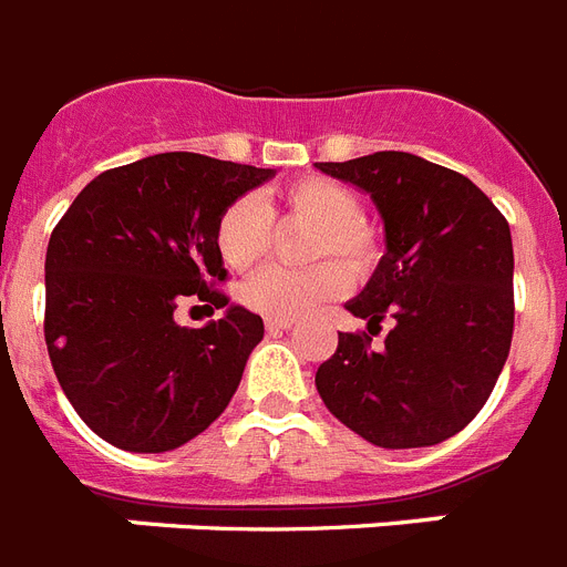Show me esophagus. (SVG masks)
Wrapping results in <instances>:
<instances>
[{
	"instance_id": "obj_1",
	"label": "esophagus",
	"mask_w": 567,
	"mask_h": 567,
	"mask_svg": "<svg viewBox=\"0 0 567 567\" xmlns=\"http://www.w3.org/2000/svg\"><path fill=\"white\" fill-rule=\"evenodd\" d=\"M295 318H266V330L269 332H284V330H292Z\"/></svg>"
}]
</instances>
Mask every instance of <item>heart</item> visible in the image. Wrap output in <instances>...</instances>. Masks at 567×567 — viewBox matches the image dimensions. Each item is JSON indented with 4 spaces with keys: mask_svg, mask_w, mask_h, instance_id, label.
Instances as JSON below:
<instances>
[{
    "mask_svg": "<svg viewBox=\"0 0 567 567\" xmlns=\"http://www.w3.org/2000/svg\"><path fill=\"white\" fill-rule=\"evenodd\" d=\"M275 224L309 226L303 260L323 265L307 269H264L240 287V301L266 318H298L332 301L350 278H364L379 260V237L361 217V200L352 188L330 177H301L275 195L237 197L220 212L215 244L220 258L235 272H249L269 251ZM338 259L341 270L330 265Z\"/></svg>",
    "mask_w": 567,
    "mask_h": 567,
    "instance_id": "b5f03b06",
    "label": "heart"
}]
</instances>
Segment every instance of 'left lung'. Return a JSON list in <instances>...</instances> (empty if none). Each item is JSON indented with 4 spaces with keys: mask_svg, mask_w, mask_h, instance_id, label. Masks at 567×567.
Listing matches in <instances>:
<instances>
[{
    "mask_svg": "<svg viewBox=\"0 0 567 567\" xmlns=\"http://www.w3.org/2000/svg\"><path fill=\"white\" fill-rule=\"evenodd\" d=\"M372 197L386 255L347 303L367 332H338L316 372L323 404L367 442L430 447L476 419L514 338V244L505 215L453 168L408 152L316 163ZM390 317L394 330L372 351Z\"/></svg>",
    "mask_w": 567,
    "mask_h": 567,
    "instance_id": "1",
    "label": "left lung"
}]
</instances>
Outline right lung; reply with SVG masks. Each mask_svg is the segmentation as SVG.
I'll return each mask as SVG.
<instances>
[{"instance_id":"obj_1","label":"right lung","mask_w":567,"mask_h":567,"mask_svg":"<svg viewBox=\"0 0 567 567\" xmlns=\"http://www.w3.org/2000/svg\"><path fill=\"white\" fill-rule=\"evenodd\" d=\"M269 177L275 168L154 154L94 177L51 231L48 355L82 422L114 447H181L235 395L264 321L215 287L226 280L215 224ZM192 293L227 316L181 328L173 309Z\"/></svg>"}]
</instances>
